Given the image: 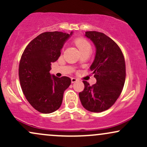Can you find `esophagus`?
I'll return each mask as SVG.
<instances>
[{"instance_id":"esophagus-1","label":"esophagus","mask_w":147,"mask_h":147,"mask_svg":"<svg viewBox=\"0 0 147 147\" xmlns=\"http://www.w3.org/2000/svg\"><path fill=\"white\" fill-rule=\"evenodd\" d=\"M77 81H78V79H76V78H74V77H72V78L71 79V82H72V83H75V82H77Z\"/></svg>"}]
</instances>
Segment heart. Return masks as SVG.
<instances>
[{"label":"heart","instance_id":"b5f03b06","mask_svg":"<svg viewBox=\"0 0 147 147\" xmlns=\"http://www.w3.org/2000/svg\"><path fill=\"white\" fill-rule=\"evenodd\" d=\"M75 44L77 45V46L78 47V48L80 50V51H83V50H86V49L90 48V43L88 42L87 40H86L85 38H82V37H79L75 39Z\"/></svg>","mask_w":147,"mask_h":147}]
</instances>
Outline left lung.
Instances as JSON below:
<instances>
[{
    "label": "left lung",
    "instance_id": "obj_1",
    "mask_svg": "<svg viewBox=\"0 0 147 147\" xmlns=\"http://www.w3.org/2000/svg\"><path fill=\"white\" fill-rule=\"evenodd\" d=\"M85 36L92 41L96 48L90 69L97 82L90 86L84 81V89L79 96L86 110L100 113L113 105L122 92L126 78L125 61L117 43L104 33L86 32Z\"/></svg>",
    "mask_w": 147,
    "mask_h": 147
}]
</instances>
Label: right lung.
I'll return each instance as SVG.
<instances>
[{
    "label": "right lung",
    "instance_id": "1",
    "mask_svg": "<svg viewBox=\"0 0 147 147\" xmlns=\"http://www.w3.org/2000/svg\"><path fill=\"white\" fill-rule=\"evenodd\" d=\"M46 32L34 38L25 49L18 68L21 86L27 100L41 113H51L62 104L63 92L71 84L68 77L50 75L51 63L61 55L65 42L72 34Z\"/></svg>",
    "mask_w": 147,
    "mask_h": 147
}]
</instances>
